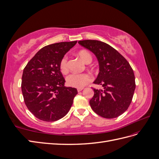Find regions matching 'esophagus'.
Listing matches in <instances>:
<instances>
[{
  "instance_id": "esophagus-1",
  "label": "esophagus",
  "mask_w": 159,
  "mask_h": 159,
  "mask_svg": "<svg viewBox=\"0 0 159 159\" xmlns=\"http://www.w3.org/2000/svg\"><path fill=\"white\" fill-rule=\"evenodd\" d=\"M82 90H83V88H78V92H80V91H81Z\"/></svg>"
}]
</instances>
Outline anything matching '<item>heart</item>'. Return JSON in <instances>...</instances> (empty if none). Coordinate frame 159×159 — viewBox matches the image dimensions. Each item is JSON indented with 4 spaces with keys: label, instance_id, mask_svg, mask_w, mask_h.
<instances>
[{
    "label": "heart",
    "instance_id": "b5f03b06",
    "mask_svg": "<svg viewBox=\"0 0 159 159\" xmlns=\"http://www.w3.org/2000/svg\"><path fill=\"white\" fill-rule=\"evenodd\" d=\"M78 55L85 64H89L92 60L89 52L86 50H80L78 52ZM60 71L63 74L68 72V58L64 56L60 61ZM92 80V77L89 74H72L67 77L66 82L69 86L76 88H82L87 85Z\"/></svg>",
    "mask_w": 159,
    "mask_h": 159
}]
</instances>
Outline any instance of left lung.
I'll return each mask as SVG.
<instances>
[{"instance_id": "1", "label": "left lung", "mask_w": 159, "mask_h": 159, "mask_svg": "<svg viewBox=\"0 0 159 159\" xmlns=\"http://www.w3.org/2000/svg\"><path fill=\"white\" fill-rule=\"evenodd\" d=\"M79 44L93 52L97 57L99 72L93 81L103 89H93L89 101L93 111L99 116L112 119L128 109L135 89L134 72L127 60L113 47L99 40H85Z\"/></svg>"}]
</instances>
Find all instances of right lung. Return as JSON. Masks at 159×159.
I'll return each mask as SVG.
<instances>
[{"mask_svg": "<svg viewBox=\"0 0 159 159\" xmlns=\"http://www.w3.org/2000/svg\"><path fill=\"white\" fill-rule=\"evenodd\" d=\"M77 41L48 45L38 51L23 70L22 92L25 104L36 117L56 121L68 113L78 94L74 88L65 86L60 64Z\"/></svg>", "mask_w": 159, "mask_h": 159, "instance_id": "right-lung-1", "label": "right lung"}]
</instances>
